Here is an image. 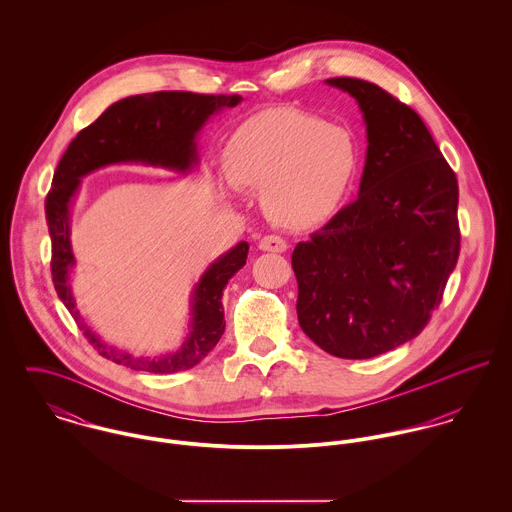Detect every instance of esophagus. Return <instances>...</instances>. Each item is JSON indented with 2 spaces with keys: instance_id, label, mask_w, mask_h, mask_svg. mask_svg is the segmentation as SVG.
<instances>
[{
  "instance_id": "1",
  "label": "esophagus",
  "mask_w": 512,
  "mask_h": 512,
  "mask_svg": "<svg viewBox=\"0 0 512 512\" xmlns=\"http://www.w3.org/2000/svg\"><path fill=\"white\" fill-rule=\"evenodd\" d=\"M258 248L264 250V252H286L288 250V242L276 234H270V236H264L260 242H258Z\"/></svg>"
}]
</instances>
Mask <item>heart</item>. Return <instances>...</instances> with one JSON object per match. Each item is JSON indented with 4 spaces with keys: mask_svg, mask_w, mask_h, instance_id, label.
Returning a JSON list of instances; mask_svg holds the SVG:
<instances>
[{
    "mask_svg": "<svg viewBox=\"0 0 512 512\" xmlns=\"http://www.w3.org/2000/svg\"><path fill=\"white\" fill-rule=\"evenodd\" d=\"M353 134L293 108H270L246 120L228 140L220 191L262 189L266 215L301 228L329 219L357 173Z\"/></svg>",
    "mask_w": 512,
    "mask_h": 512,
    "instance_id": "obj_1",
    "label": "heart"
}]
</instances>
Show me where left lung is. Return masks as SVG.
Here are the masks:
<instances>
[{"instance_id": "1", "label": "left lung", "mask_w": 512, "mask_h": 512, "mask_svg": "<svg viewBox=\"0 0 512 512\" xmlns=\"http://www.w3.org/2000/svg\"><path fill=\"white\" fill-rule=\"evenodd\" d=\"M366 126L359 197L297 242V319L339 359H370L430 321L459 258L457 179L422 118L380 86L339 76Z\"/></svg>"}]
</instances>
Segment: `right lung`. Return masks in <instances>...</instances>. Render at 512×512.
Returning a JSON list of instances; mask_svg holds the SVG:
<instances>
[{
    "mask_svg": "<svg viewBox=\"0 0 512 512\" xmlns=\"http://www.w3.org/2000/svg\"><path fill=\"white\" fill-rule=\"evenodd\" d=\"M240 102L242 96L238 94L211 96L193 92H151L122 98L108 106L94 124L78 132L57 165L53 189L45 201L53 244V284L90 345L116 365L155 374L189 370L199 365L217 347L224 333L222 290L246 264L250 246L244 240L238 242L203 272L191 292L189 331L177 351L155 357L132 355L126 349L104 343L76 309L71 288V272L76 266L71 244V211L82 177L120 163L161 167L187 175L201 161L197 136L203 126L224 108H234Z\"/></svg>",
    "mask_w": 512,
    "mask_h": 512,
    "instance_id": "right-lung-1",
    "label": "right lung"
}]
</instances>
